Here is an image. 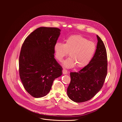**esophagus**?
<instances>
[{
	"label": "esophagus",
	"mask_w": 122,
	"mask_h": 122,
	"mask_svg": "<svg viewBox=\"0 0 122 122\" xmlns=\"http://www.w3.org/2000/svg\"><path fill=\"white\" fill-rule=\"evenodd\" d=\"M67 71H66V70L65 69H63V74H67Z\"/></svg>",
	"instance_id": "34e87169"
}]
</instances>
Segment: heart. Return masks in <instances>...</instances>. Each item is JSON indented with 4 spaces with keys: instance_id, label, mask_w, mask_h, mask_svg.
I'll use <instances>...</instances> for the list:
<instances>
[{
    "instance_id": "1",
    "label": "heart",
    "mask_w": 122,
    "mask_h": 122,
    "mask_svg": "<svg viewBox=\"0 0 122 122\" xmlns=\"http://www.w3.org/2000/svg\"><path fill=\"white\" fill-rule=\"evenodd\" d=\"M95 43L89 41L80 35L69 36L65 43L56 42L54 46L55 55L56 59L60 62L69 53V57L63 62V66L68 68L76 66L82 68L87 65L96 51Z\"/></svg>"
}]
</instances>
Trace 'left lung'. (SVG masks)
Returning a JSON list of instances; mask_svg holds the SVG:
<instances>
[{
  "instance_id": "left-lung-1",
  "label": "left lung",
  "mask_w": 122,
  "mask_h": 122,
  "mask_svg": "<svg viewBox=\"0 0 122 122\" xmlns=\"http://www.w3.org/2000/svg\"><path fill=\"white\" fill-rule=\"evenodd\" d=\"M95 54L86 66L77 72H71L67 94L72 101L81 103L93 98L102 88L107 74V55L103 41L97 35Z\"/></svg>"
}]
</instances>
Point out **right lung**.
<instances>
[{"label": "right lung", "mask_w": 122, "mask_h": 122, "mask_svg": "<svg viewBox=\"0 0 122 122\" xmlns=\"http://www.w3.org/2000/svg\"><path fill=\"white\" fill-rule=\"evenodd\" d=\"M60 31L56 27H39L28 36L22 46L20 77L25 90L34 97L47 95L54 80L62 74V67L54 55Z\"/></svg>", "instance_id": "right-lung-1"}]
</instances>
